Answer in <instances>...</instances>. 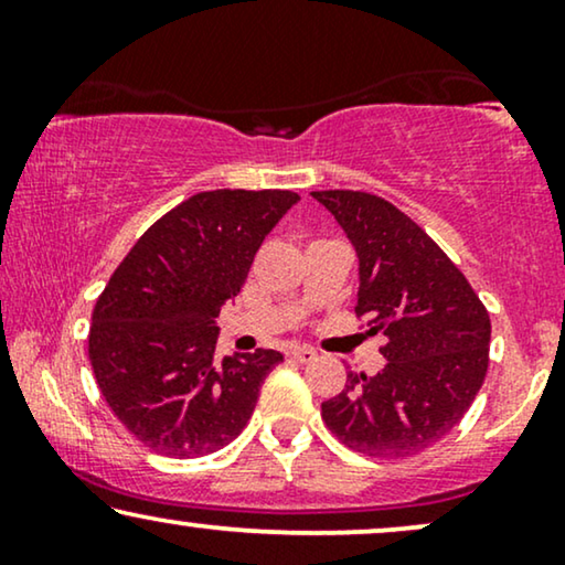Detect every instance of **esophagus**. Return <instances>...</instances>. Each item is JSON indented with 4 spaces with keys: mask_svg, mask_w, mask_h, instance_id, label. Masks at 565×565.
I'll list each match as a JSON object with an SVG mask.
<instances>
[{
    "mask_svg": "<svg viewBox=\"0 0 565 565\" xmlns=\"http://www.w3.org/2000/svg\"><path fill=\"white\" fill-rule=\"evenodd\" d=\"M290 354H292V358H296L298 362H313L316 358H319V354H316V352L311 350V347H292Z\"/></svg>",
    "mask_w": 565,
    "mask_h": 565,
    "instance_id": "1",
    "label": "esophagus"
}]
</instances>
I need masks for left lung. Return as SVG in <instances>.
Listing matches in <instances>:
<instances>
[{
    "instance_id": "8db88e82",
    "label": "left lung",
    "mask_w": 565,
    "mask_h": 565,
    "mask_svg": "<svg viewBox=\"0 0 565 565\" xmlns=\"http://www.w3.org/2000/svg\"><path fill=\"white\" fill-rule=\"evenodd\" d=\"M360 259L358 316L388 339L377 375H347L321 419L350 450L408 458L462 419L489 367L491 321L466 275L388 200L354 190L311 192Z\"/></svg>"
}]
</instances>
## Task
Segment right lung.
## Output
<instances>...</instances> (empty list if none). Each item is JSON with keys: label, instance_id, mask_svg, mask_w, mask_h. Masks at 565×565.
Listing matches in <instances>:
<instances>
[{"label": "right lung", "instance_id": "obj_1", "mask_svg": "<svg viewBox=\"0 0 565 565\" xmlns=\"http://www.w3.org/2000/svg\"><path fill=\"white\" fill-rule=\"evenodd\" d=\"M290 190H211L138 238L97 298L89 362L107 406L167 458H203L242 435L282 354L215 358L221 308L298 203Z\"/></svg>", "mask_w": 565, "mask_h": 565}]
</instances>
